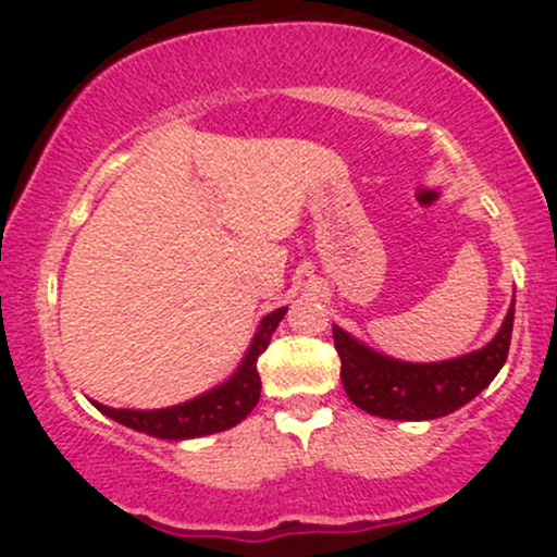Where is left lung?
<instances>
[{
	"label": "left lung",
	"mask_w": 557,
	"mask_h": 557,
	"mask_svg": "<svg viewBox=\"0 0 557 557\" xmlns=\"http://www.w3.org/2000/svg\"><path fill=\"white\" fill-rule=\"evenodd\" d=\"M513 304L500 332L482 350L437 363H408L374 354L372 348L332 327L341 380L348 398L372 417L430 421L458 411L495 380L508 359Z\"/></svg>",
	"instance_id": "1"
}]
</instances>
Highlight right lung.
I'll use <instances>...</instances> for the list:
<instances>
[{"instance_id":"right-lung-1","label":"right lung","mask_w":557,"mask_h":557,"mask_svg":"<svg viewBox=\"0 0 557 557\" xmlns=\"http://www.w3.org/2000/svg\"><path fill=\"white\" fill-rule=\"evenodd\" d=\"M285 311L287 309H277L270 317L261 319L259 332L253 335L251 348H248L238 372L230 376L227 382H222L220 387L209 389V393L198 395L194 400L172 408H159V411H131V408H110L101 406V403H94V406L104 417L120 421V424L131 426V430L162 440H190L203 437V434L225 432L230 426L240 424L259 403L261 380L257 372V361L267 350V345H270L272 332L277 330Z\"/></svg>"}]
</instances>
